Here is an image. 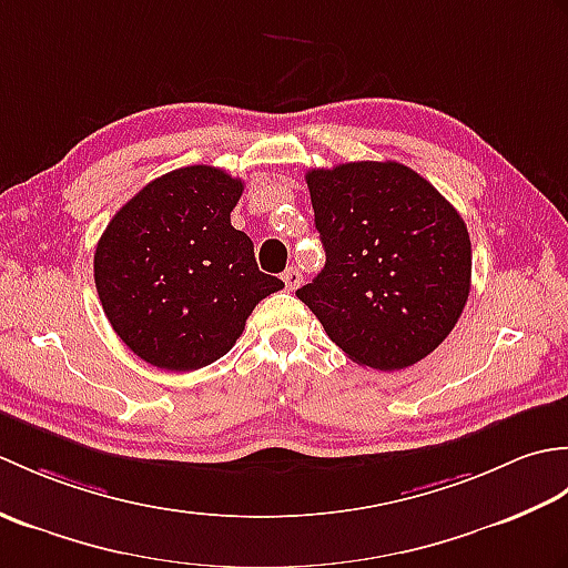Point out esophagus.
I'll list each match as a JSON object with an SVG mask.
<instances>
[{"label": "esophagus", "mask_w": 568, "mask_h": 568, "mask_svg": "<svg viewBox=\"0 0 568 568\" xmlns=\"http://www.w3.org/2000/svg\"><path fill=\"white\" fill-rule=\"evenodd\" d=\"M283 281H285L287 291H295V287H297L300 283H303V275H300L297 268H287V271L283 273Z\"/></svg>", "instance_id": "obj_1"}]
</instances>
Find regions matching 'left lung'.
I'll list each match as a JSON object with an SVG mask.
<instances>
[{
  "mask_svg": "<svg viewBox=\"0 0 568 568\" xmlns=\"http://www.w3.org/2000/svg\"><path fill=\"white\" fill-rule=\"evenodd\" d=\"M305 180L327 263L295 295L358 366L417 364L449 336L468 300L462 214L395 161L315 168Z\"/></svg>",
  "mask_w": 568,
  "mask_h": 568,
  "instance_id": "left-lung-1",
  "label": "left lung"
}]
</instances>
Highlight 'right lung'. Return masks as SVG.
<instances>
[{"mask_svg": "<svg viewBox=\"0 0 568 568\" xmlns=\"http://www.w3.org/2000/svg\"><path fill=\"white\" fill-rule=\"evenodd\" d=\"M239 178L187 165L139 190L94 251L106 320L131 352L165 371H197L236 344L281 277L261 273L253 241L232 226Z\"/></svg>", "mask_w": 568, "mask_h": 568, "instance_id": "obj_1", "label": "right lung"}]
</instances>
